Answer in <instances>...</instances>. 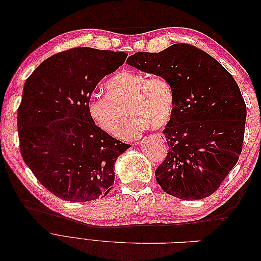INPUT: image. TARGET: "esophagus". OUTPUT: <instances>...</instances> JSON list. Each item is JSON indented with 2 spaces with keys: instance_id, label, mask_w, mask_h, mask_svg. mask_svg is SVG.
Instances as JSON below:
<instances>
[{
  "instance_id": "obj_1",
  "label": "esophagus",
  "mask_w": 261,
  "mask_h": 261,
  "mask_svg": "<svg viewBox=\"0 0 261 261\" xmlns=\"http://www.w3.org/2000/svg\"><path fill=\"white\" fill-rule=\"evenodd\" d=\"M156 137L160 141H162V143H164L165 141V136L163 135V134H156Z\"/></svg>"
}]
</instances>
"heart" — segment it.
Returning <instances> with one entry per match:
<instances>
[{
  "label": "heart",
  "instance_id": "obj_1",
  "mask_svg": "<svg viewBox=\"0 0 261 261\" xmlns=\"http://www.w3.org/2000/svg\"><path fill=\"white\" fill-rule=\"evenodd\" d=\"M107 94L93 96L89 114L99 127L118 137L127 122L125 137L136 138L149 126L160 129L172 120L175 109V93L172 84L163 77L149 78L144 74L120 72L106 84Z\"/></svg>",
  "mask_w": 261,
  "mask_h": 261
}]
</instances>
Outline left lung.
Returning a JSON list of instances; mask_svg holds the SVG:
<instances>
[{
  "label": "left lung",
  "mask_w": 261,
  "mask_h": 261,
  "mask_svg": "<svg viewBox=\"0 0 261 261\" xmlns=\"http://www.w3.org/2000/svg\"><path fill=\"white\" fill-rule=\"evenodd\" d=\"M126 63L174 88V114L163 129L169 152L155 170L158 184L179 199L206 198L242 152L246 105L239 85L215 58L186 43L137 52Z\"/></svg>",
  "instance_id": "1"
}]
</instances>
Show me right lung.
I'll use <instances>...</instances> for the list:
<instances>
[{
	"label": "right lung",
	"mask_w": 261,
	"mask_h": 261,
	"mask_svg": "<svg viewBox=\"0 0 261 261\" xmlns=\"http://www.w3.org/2000/svg\"><path fill=\"white\" fill-rule=\"evenodd\" d=\"M127 53L74 48L43 61L23 85L17 127L21 156L40 183L63 200L103 197L116 159L130 145L102 130L89 114L98 83Z\"/></svg>",
	"instance_id": "obj_1"
}]
</instances>
